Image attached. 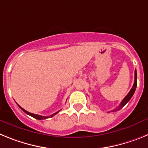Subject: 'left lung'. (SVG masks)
<instances>
[{
    "label": "left lung",
    "mask_w": 148,
    "mask_h": 148,
    "mask_svg": "<svg viewBox=\"0 0 148 148\" xmlns=\"http://www.w3.org/2000/svg\"><path fill=\"white\" fill-rule=\"evenodd\" d=\"M136 86H137V73H136V70H135V80H134V84H133V87L131 88V90H130V92H128L127 95L125 96V99H123L122 101H121V104H120V105L119 106L118 108H116V109L112 110V112H113V111H116V110H119L120 109H121V108H122L123 107H124V106H125V104H126L129 101H130V99H131L132 96H133V95L134 94V92H135Z\"/></svg>",
    "instance_id": "left-lung-1"
}]
</instances>
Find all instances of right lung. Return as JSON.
<instances>
[{"label": "right lung", "instance_id": "obj_1", "mask_svg": "<svg viewBox=\"0 0 148 148\" xmlns=\"http://www.w3.org/2000/svg\"><path fill=\"white\" fill-rule=\"evenodd\" d=\"M18 106H19V105H18ZM19 108H20L22 110H23V112H24V113H27V114L29 115V116H32V117H33V118L36 119H38V120L46 119H47V118H51V117H53V116H55V115L57 114V113H58V112H57V113H54V114H53V115H51V116H39V115L34 114V113H29V112H28V111L25 110L23 109V108H22L21 107V106H19Z\"/></svg>", "mask_w": 148, "mask_h": 148}]
</instances>
